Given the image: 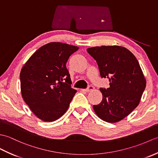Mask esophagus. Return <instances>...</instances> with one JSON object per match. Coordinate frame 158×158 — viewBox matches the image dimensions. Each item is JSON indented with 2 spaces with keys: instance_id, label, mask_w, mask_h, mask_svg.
<instances>
[{
  "instance_id": "34e87169",
  "label": "esophagus",
  "mask_w": 158,
  "mask_h": 158,
  "mask_svg": "<svg viewBox=\"0 0 158 158\" xmlns=\"http://www.w3.org/2000/svg\"><path fill=\"white\" fill-rule=\"evenodd\" d=\"M94 89V87L92 86V85H89L88 88L85 89V91L87 92H91L92 90Z\"/></svg>"
}]
</instances>
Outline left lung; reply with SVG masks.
I'll list each match as a JSON object with an SVG mask.
<instances>
[{"label": "left lung", "instance_id": "1", "mask_svg": "<svg viewBox=\"0 0 158 158\" xmlns=\"http://www.w3.org/2000/svg\"><path fill=\"white\" fill-rule=\"evenodd\" d=\"M98 64L100 76L108 78L110 87L100 88L102 100L93 109L99 118L116 123L125 118L139 105L146 79L133 53L119 45L87 49Z\"/></svg>", "mask_w": 158, "mask_h": 158}]
</instances>
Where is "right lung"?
Returning a JSON list of instances; mask_svg holds the SVG:
<instances>
[{
  "instance_id": "1",
  "label": "right lung",
  "mask_w": 158,
  "mask_h": 158,
  "mask_svg": "<svg viewBox=\"0 0 158 158\" xmlns=\"http://www.w3.org/2000/svg\"><path fill=\"white\" fill-rule=\"evenodd\" d=\"M78 49L66 43H49L36 50L23 66L19 75L22 96L42 121L54 122L68 110L77 90L70 86L66 64Z\"/></svg>"
}]
</instances>
